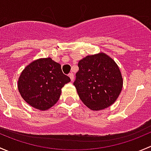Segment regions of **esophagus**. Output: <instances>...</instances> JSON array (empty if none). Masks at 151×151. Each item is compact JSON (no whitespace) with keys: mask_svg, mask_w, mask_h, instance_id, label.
<instances>
[{"mask_svg":"<svg viewBox=\"0 0 151 151\" xmlns=\"http://www.w3.org/2000/svg\"><path fill=\"white\" fill-rule=\"evenodd\" d=\"M69 77L70 78V80H71V81H73V79H74V75H73V73H69Z\"/></svg>","mask_w":151,"mask_h":151,"instance_id":"esophagus-1","label":"esophagus"}]
</instances>
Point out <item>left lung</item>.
Returning <instances> with one entry per match:
<instances>
[{"label":"left lung","instance_id":"1","mask_svg":"<svg viewBox=\"0 0 151 151\" xmlns=\"http://www.w3.org/2000/svg\"><path fill=\"white\" fill-rule=\"evenodd\" d=\"M78 65L73 85L83 104L100 110L114 103L123 87L122 73L114 60L101 52L84 57Z\"/></svg>","mask_w":151,"mask_h":151}]
</instances>
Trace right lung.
<instances>
[{
  "mask_svg": "<svg viewBox=\"0 0 151 151\" xmlns=\"http://www.w3.org/2000/svg\"><path fill=\"white\" fill-rule=\"evenodd\" d=\"M70 78L65 75L61 65L52 59L35 60L23 70L18 80L22 97L33 108L46 110L57 103L61 88Z\"/></svg>",
  "mask_w": 151,
  "mask_h": 151,
  "instance_id": "obj_1",
  "label": "right lung"
}]
</instances>
